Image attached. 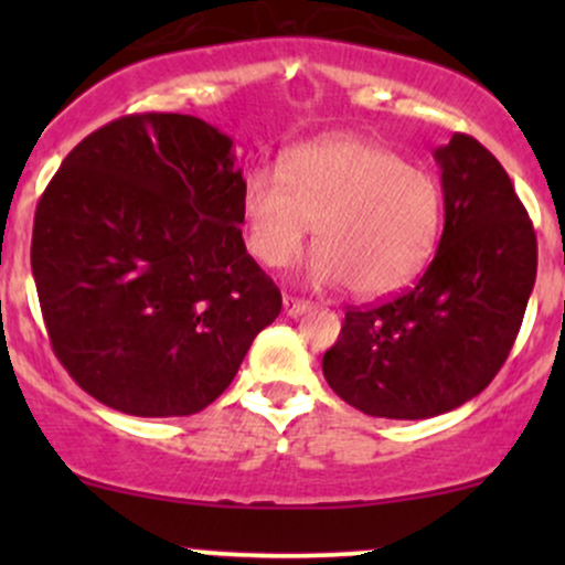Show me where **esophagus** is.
<instances>
[{"mask_svg": "<svg viewBox=\"0 0 565 565\" xmlns=\"http://www.w3.org/2000/svg\"><path fill=\"white\" fill-rule=\"evenodd\" d=\"M305 310H310L308 300H297V297H284V313L287 316H302Z\"/></svg>", "mask_w": 565, "mask_h": 565, "instance_id": "1", "label": "esophagus"}]
</instances>
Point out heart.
Segmentation results:
<instances>
[{
    "label": "heart",
    "mask_w": 565,
    "mask_h": 565,
    "mask_svg": "<svg viewBox=\"0 0 565 565\" xmlns=\"http://www.w3.org/2000/svg\"><path fill=\"white\" fill-rule=\"evenodd\" d=\"M246 246L265 268H289L313 225L310 278L385 297L414 281L444 228V188L374 140L337 138L295 148L281 172L257 167L242 188Z\"/></svg>",
    "instance_id": "1"
}]
</instances>
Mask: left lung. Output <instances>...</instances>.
<instances>
[{
  "label": "left lung",
  "mask_w": 565,
  "mask_h": 565,
  "mask_svg": "<svg viewBox=\"0 0 565 565\" xmlns=\"http://www.w3.org/2000/svg\"><path fill=\"white\" fill-rule=\"evenodd\" d=\"M444 233L395 300L350 308L323 377L369 417L427 419L468 404L508 359L536 278V236L508 172L470 135L436 148Z\"/></svg>",
  "instance_id": "1"
}]
</instances>
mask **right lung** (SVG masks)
<instances>
[{
  "mask_svg": "<svg viewBox=\"0 0 565 565\" xmlns=\"http://www.w3.org/2000/svg\"><path fill=\"white\" fill-rule=\"evenodd\" d=\"M233 140L188 114L84 138L42 193L39 305L82 391L135 417H188L236 377L281 291L246 255Z\"/></svg>",
  "mask_w": 565,
  "mask_h": 565,
  "instance_id": "add662e5",
  "label": "right lung"
}]
</instances>
